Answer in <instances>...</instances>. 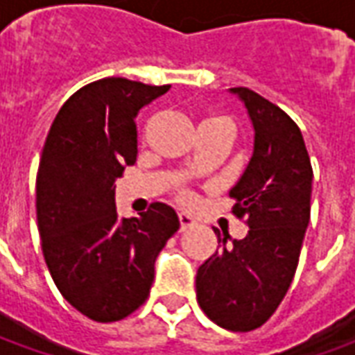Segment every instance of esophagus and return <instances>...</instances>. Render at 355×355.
<instances>
[{"mask_svg": "<svg viewBox=\"0 0 355 355\" xmlns=\"http://www.w3.org/2000/svg\"><path fill=\"white\" fill-rule=\"evenodd\" d=\"M178 220H180V230H188V228H192L196 220H193L192 216L186 215V213H180L178 215Z\"/></svg>", "mask_w": 355, "mask_h": 355, "instance_id": "esophagus-1", "label": "esophagus"}]
</instances>
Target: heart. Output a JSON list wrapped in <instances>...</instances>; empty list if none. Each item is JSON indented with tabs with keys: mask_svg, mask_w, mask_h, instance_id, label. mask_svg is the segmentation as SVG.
<instances>
[{
	"mask_svg": "<svg viewBox=\"0 0 355 355\" xmlns=\"http://www.w3.org/2000/svg\"><path fill=\"white\" fill-rule=\"evenodd\" d=\"M215 119H223V121H228V119H224V117H209V119H205V121H215ZM205 121H203V123H205ZM182 200L192 201V196H184Z\"/></svg>",
	"mask_w": 355,
	"mask_h": 355,
	"instance_id": "b5f03b06",
	"label": "heart"
}]
</instances>
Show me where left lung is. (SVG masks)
<instances>
[{"label": "left lung", "instance_id": "obj_1", "mask_svg": "<svg viewBox=\"0 0 355 355\" xmlns=\"http://www.w3.org/2000/svg\"><path fill=\"white\" fill-rule=\"evenodd\" d=\"M254 127L253 157L230 190L232 213L249 234L218 249L196 275L200 308L218 327L247 333L264 325L295 277L310 223L312 163L302 132L279 106L247 87H234Z\"/></svg>", "mask_w": 355, "mask_h": 355}]
</instances>
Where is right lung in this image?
I'll use <instances>...</instances> for the list:
<instances>
[{
	"label": "right lung",
	"mask_w": 355,
	"mask_h": 355,
	"mask_svg": "<svg viewBox=\"0 0 355 355\" xmlns=\"http://www.w3.org/2000/svg\"><path fill=\"white\" fill-rule=\"evenodd\" d=\"M169 91L125 78L93 81L58 110L35 178L43 257L60 295L98 323L125 320L146 302L154 264L180 228L155 201L137 218H119L116 178L137 159L142 106Z\"/></svg>",
	"instance_id": "obj_1"
}]
</instances>
